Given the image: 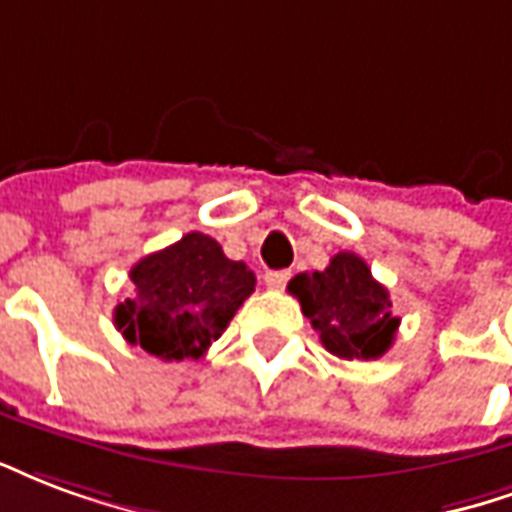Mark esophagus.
I'll return each instance as SVG.
<instances>
[{
  "instance_id": "34e87169",
  "label": "esophagus",
  "mask_w": 512,
  "mask_h": 512,
  "mask_svg": "<svg viewBox=\"0 0 512 512\" xmlns=\"http://www.w3.org/2000/svg\"><path fill=\"white\" fill-rule=\"evenodd\" d=\"M289 278H292V272L289 270H270L264 275V283H267L270 289H283V286L289 283Z\"/></svg>"
}]
</instances>
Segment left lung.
<instances>
[{"label": "left lung", "mask_w": 512, "mask_h": 512, "mask_svg": "<svg viewBox=\"0 0 512 512\" xmlns=\"http://www.w3.org/2000/svg\"><path fill=\"white\" fill-rule=\"evenodd\" d=\"M324 349L343 360H376L395 341L398 316L390 292L357 253L341 251L322 272H300L289 281Z\"/></svg>", "instance_id": "8db88e82"}]
</instances>
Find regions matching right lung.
I'll use <instances>...</instances> for the list:
<instances>
[{"label": "right lung", "mask_w": 512, "mask_h": 512, "mask_svg": "<svg viewBox=\"0 0 512 512\" xmlns=\"http://www.w3.org/2000/svg\"><path fill=\"white\" fill-rule=\"evenodd\" d=\"M133 297L114 308L125 341L160 360H199L248 300L256 275L226 259L218 242L190 231L130 270Z\"/></svg>", "instance_id": "obj_1"}]
</instances>
